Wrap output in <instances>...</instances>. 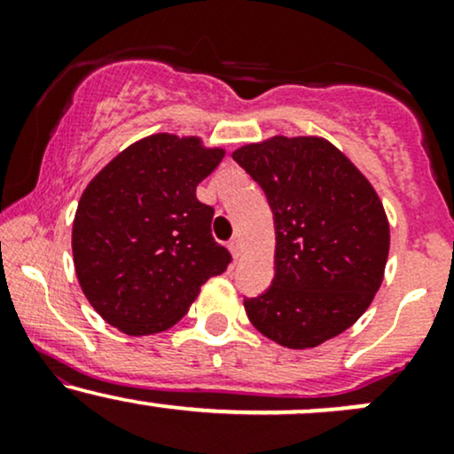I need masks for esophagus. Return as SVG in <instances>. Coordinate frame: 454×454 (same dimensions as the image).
<instances>
[{
	"label": "esophagus",
	"mask_w": 454,
	"mask_h": 454,
	"mask_svg": "<svg viewBox=\"0 0 454 454\" xmlns=\"http://www.w3.org/2000/svg\"><path fill=\"white\" fill-rule=\"evenodd\" d=\"M228 249H231V254L234 258H239L241 256V241H239L237 237L231 239V241H228Z\"/></svg>",
	"instance_id": "esophagus-1"
}]
</instances>
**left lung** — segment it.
Masks as SVG:
<instances>
[{
  "mask_svg": "<svg viewBox=\"0 0 454 454\" xmlns=\"http://www.w3.org/2000/svg\"><path fill=\"white\" fill-rule=\"evenodd\" d=\"M232 160L262 187L275 222V278L262 294L245 296L249 322L293 350L333 340L382 284L390 231L376 190L317 137H273Z\"/></svg>",
  "mask_w": 454,
  "mask_h": 454,
  "instance_id": "left-lung-1",
  "label": "left lung"
}]
</instances>
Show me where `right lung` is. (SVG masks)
I'll return each instance as SVG.
<instances>
[{
	"mask_svg": "<svg viewBox=\"0 0 454 454\" xmlns=\"http://www.w3.org/2000/svg\"><path fill=\"white\" fill-rule=\"evenodd\" d=\"M223 149L153 134L129 145L82 192L72 226L78 284L93 309L128 335L181 320L200 286L231 264L211 234L213 207L196 187Z\"/></svg>",
	"mask_w": 454,
	"mask_h": 454,
	"instance_id": "1",
	"label": "right lung"
}]
</instances>
